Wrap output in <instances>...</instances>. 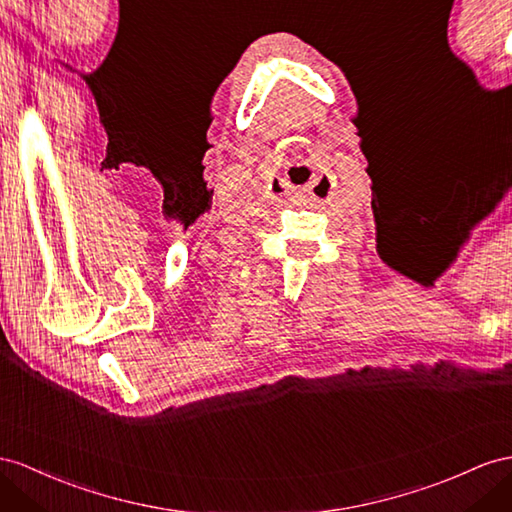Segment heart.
Masks as SVG:
<instances>
[{
    "instance_id": "b5f03b06",
    "label": "heart",
    "mask_w": 512,
    "mask_h": 512,
    "mask_svg": "<svg viewBox=\"0 0 512 512\" xmlns=\"http://www.w3.org/2000/svg\"><path fill=\"white\" fill-rule=\"evenodd\" d=\"M106 4H110V0H106ZM103 28H106V17H103L101 21H97L93 32H88V41H97V38H99L101 32H103Z\"/></svg>"
}]
</instances>
